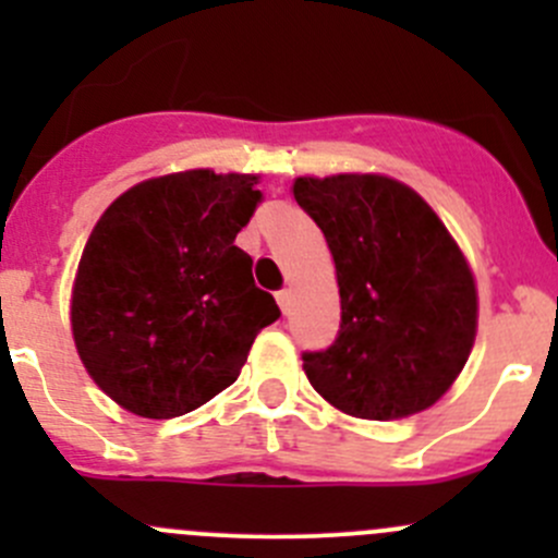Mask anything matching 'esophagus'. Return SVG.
Here are the masks:
<instances>
[{"mask_svg": "<svg viewBox=\"0 0 558 558\" xmlns=\"http://www.w3.org/2000/svg\"><path fill=\"white\" fill-rule=\"evenodd\" d=\"M275 300H278L280 311H283V315L289 313V305H291V291L289 289H280L278 294H275Z\"/></svg>", "mask_w": 558, "mask_h": 558, "instance_id": "esophagus-1", "label": "esophagus"}]
</instances>
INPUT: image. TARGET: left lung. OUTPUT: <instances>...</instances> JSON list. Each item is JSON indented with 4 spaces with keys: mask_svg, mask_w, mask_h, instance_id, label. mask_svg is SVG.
I'll return each instance as SVG.
<instances>
[{
    "mask_svg": "<svg viewBox=\"0 0 558 558\" xmlns=\"http://www.w3.org/2000/svg\"><path fill=\"white\" fill-rule=\"evenodd\" d=\"M340 286V331L305 351L307 380L356 418H404L451 388L475 342L477 294L459 245L429 205L384 174L296 178Z\"/></svg>",
    "mask_w": 558,
    "mask_h": 558,
    "instance_id": "left-lung-1",
    "label": "left lung"
}]
</instances>
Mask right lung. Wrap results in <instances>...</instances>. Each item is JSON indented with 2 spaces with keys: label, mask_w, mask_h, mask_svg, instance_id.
Returning <instances> with one entry per match:
<instances>
[{
  "label": "right lung",
  "mask_w": 558,
  "mask_h": 558,
  "mask_svg": "<svg viewBox=\"0 0 558 558\" xmlns=\"http://www.w3.org/2000/svg\"><path fill=\"white\" fill-rule=\"evenodd\" d=\"M253 174L191 170L145 180L94 227L72 289V335L88 375L143 418H174L232 386L280 318L234 245Z\"/></svg>",
  "instance_id": "add662e5"
}]
</instances>
